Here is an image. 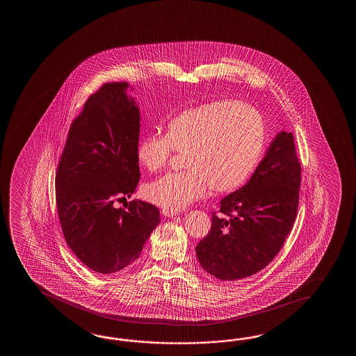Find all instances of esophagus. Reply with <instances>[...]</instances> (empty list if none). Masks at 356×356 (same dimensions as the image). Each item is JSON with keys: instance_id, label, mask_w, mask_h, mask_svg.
<instances>
[{"instance_id": "obj_1", "label": "esophagus", "mask_w": 356, "mask_h": 356, "mask_svg": "<svg viewBox=\"0 0 356 356\" xmlns=\"http://www.w3.org/2000/svg\"><path fill=\"white\" fill-rule=\"evenodd\" d=\"M161 213L164 215V216H168V218H173V216H177L179 212L178 211H170V210H161Z\"/></svg>"}]
</instances>
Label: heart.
I'll return each instance as SVG.
<instances>
[{
  "mask_svg": "<svg viewBox=\"0 0 356 356\" xmlns=\"http://www.w3.org/2000/svg\"><path fill=\"white\" fill-rule=\"evenodd\" d=\"M265 146V121L253 106L216 100L188 108L169 121L165 135H149L137 144V160L149 172L165 167L173 152H184L186 169L149 183L145 197L179 211L209 187L218 193L235 191L250 179Z\"/></svg>",
  "mask_w": 356,
  "mask_h": 356,
  "instance_id": "obj_1",
  "label": "heart"
}]
</instances>
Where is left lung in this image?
<instances>
[{
	"label": "left lung",
	"instance_id": "obj_1",
	"mask_svg": "<svg viewBox=\"0 0 356 356\" xmlns=\"http://www.w3.org/2000/svg\"><path fill=\"white\" fill-rule=\"evenodd\" d=\"M302 167L294 136L282 131L242 188L220 201L211 230L197 244L206 273L239 280L265 268L280 252L296 221Z\"/></svg>",
	"mask_w": 356,
	"mask_h": 356
}]
</instances>
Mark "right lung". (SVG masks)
Listing matches in <instances>:
<instances>
[{
	"label": "right lung",
	"mask_w": 356,
	"mask_h": 356,
	"mask_svg": "<svg viewBox=\"0 0 356 356\" xmlns=\"http://www.w3.org/2000/svg\"><path fill=\"white\" fill-rule=\"evenodd\" d=\"M129 83H106L71 123L56 172V204L68 247L99 273L134 262L160 221L156 206L134 200L140 179V112Z\"/></svg>",
	"instance_id": "right-lung-1"
}]
</instances>
